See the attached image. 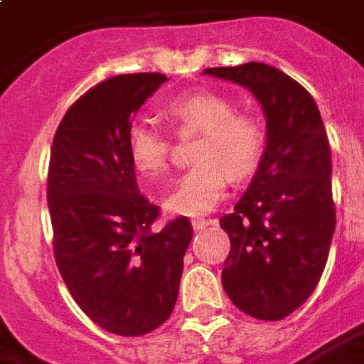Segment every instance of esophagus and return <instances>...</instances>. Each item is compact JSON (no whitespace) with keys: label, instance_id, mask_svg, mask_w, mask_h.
<instances>
[{"label":"esophagus","instance_id":"1","mask_svg":"<svg viewBox=\"0 0 364 364\" xmlns=\"http://www.w3.org/2000/svg\"><path fill=\"white\" fill-rule=\"evenodd\" d=\"M214 220H205V218H200V220H193V230L195 232H200V230L208 228V226H213Z\"/></svg>","mask_w":364,"mask_h":364}]
</instances>
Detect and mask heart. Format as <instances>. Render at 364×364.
Segmentation results:
<instances>
[{
  "label": "heart",
  "instance_id": "obj_1",
  "mask_svg": "<svg viewBox=\"0 0 364 364\" xmlns=\"http://www.w3.org/2000/svg\"><path fill=\"white\" fill-rule=\"evenodd\" d=\"M166 117L181 132L200 130L195 161L167 195L166 208L179 216L210 213L226 195L228 177L242 181L259 164L265 130L257 117L236 111L232 99L214 91L181 95L166 105ZM128 156L144 179H158L167 169L169 140L150 124L136 122L127 136Z\"/></svg>",
  "mask_w": 364,
  "mask_h": 364
}]
</instances>
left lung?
<instances>
[{
  "label": "left lung",
  "instance_id": "left-lung-1",
  "mask_svg": "<svg viewBox=\"0 0 364 364\" xmlns=\"http://www.w3.org/2000/svg\"><path fill=\"white\" fill-rule=\"evenodd\" d=\"M261 103L267 146L250 187L220 218L230 253L222 287L252 318L277 321L304 304L320 281L336 232L331 154L312 95L261 62L206 68Z\"/></svg>",
  "mask_w": 364,
  "mask_h": 364
}]
</instances>
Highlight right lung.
<instances>
[{"label": "right lung", "mask_w": 364, "mask_h": 364, "mask_svg": "<svg viewBox=\"0 0 364 364\" xmlns=\"http://www.w3.org/2000/svg\"><path fill=\"white\" fill-rule=\"evenodd\" d=\"M167 77L124 74L75 101L54 134L48 210L60 274L83 312L111 333L144 336L171 316L189 218L154 230L159 206L144 198L127 146L132 117Z\"/></svg>", "instance_id": "right-lung-1"}]
</instances>
